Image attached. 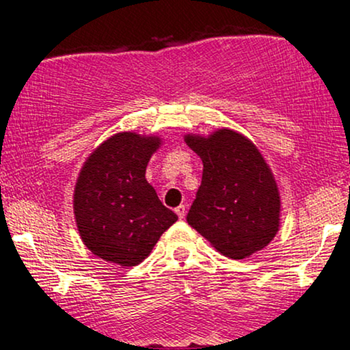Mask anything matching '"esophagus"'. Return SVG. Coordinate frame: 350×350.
<instances>
[{
  "label": "esophagus",
  "mask_w": 350,
  "mask_h": 350,
  "mask_svg": "<svg viewBox=\"0 0 350 350\" xmlns=\"http://www.w3.org/2000/svg\"><path fill=\"white\" fill-rule=\"evenodd\" d=\"M176 214H178L179 219H184V217H186V206H183V204H180L179 207H176Z\"/></svg>",
  "instance_id": "obj_1"
}]
</instances>
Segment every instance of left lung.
<instances>
[{
    "instance_id": "1",
    "label": "left lung",
    "mask_w": 350,
    "mask_h": 350,
    "mask_svg": "<svg viewBox=\"0 0 350 350\" xmlns=\"http://www.w3.org/2000/svg\"><path fill=\"white\" fill-rule=\"evenodd\" d=\"M184 142L204 164L189 226L228 258L263 250L280 230L281 196L258 146L230 128L186 133Z\"/></svg>"
}]
</instances>
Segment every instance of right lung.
<instances>
[{
	"mask_svg": "<svg viewBox=\"0 0 350 350\" xmlns=\"http://www.w3.org/2000/svg\"><path fill=\"white\" fill-rule=\"evenodd\" d=\"M161 144L159 135L120 131L87 156L74 187V217L83 245L98 258L136 267L178 220L146 180Z\"/></svg>",
	"mask_w": 350,
	"mask_h": 350,
	"instance_id": "obj_1",
	"label": "right lung"
}]
</instances>
